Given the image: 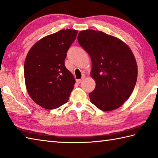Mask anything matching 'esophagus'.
Here are the masks:
<instances>
[{"instance_id": "obj_1", "label": "esophagus", "mask_w": 158, "mask_h": 158, "mask_svg": "<svg viewBox=\"0 0 158 158\" xmlns=\"http://www.w3.org/2000/svg\"><path fill=\"white\" fill-rule=\"evenodd\" d=\"M83 78L79 79H77V80H76V81H77V83H81V81H83Z\"/></svg>"}]
</instances>
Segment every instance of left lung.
<instances>
[{
  "instance_id": "obj_1",
  "label": "left lung",
  "mask_w": 158,
  "mask_h": 158,
  "mask_svg": "<svg viewBox=\"0 0 158 158\" xmlns=\"http://www.w3.org/2000/svg\"><path fill=\"white\" fill-rule=\"evenodd\" d=\"M77 40L92 64L96 87L89 94L91 103L102 111L120 107L137 81L138 66L130 48L116 37L92 29L80 31Z\"/></svg>"
}]
</instances>
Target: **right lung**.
<instances>
[{
  "label": "right lung",
  "mask_w": 158,
  "mask_h": 158,
  "mask_svg": "<svg viewBox=\"0 0 158 158\" xmlns=\"http://www.w3.org/2000/svg\"><path fill=\"white\" fill-rule=\"evenodd\" d=\"M77 33L61 30L40 40L28 52L24 66L26 88L30 97L43 108L56 109L69 101L75 79L64 61Z\"/></svg>",
  "instance_id": "obj_1"
}]
</instances>
